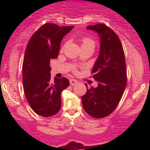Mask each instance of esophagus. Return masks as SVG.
I'll list each match as a JSON object with an SVG mask.
<instances>
[{"instance_id":"1","label":"esophagus","mask_w":150,"mask_h":150,"mask_svg":"<svg viewBox=\"0 0 150 150\" xmlns=\"http://www.w3.org/2000/svg\"><path fill=\"white\" fill-rule=\"evenodd\" d=\"M77 83V80H74V79H70V85L73 86V85H76Z\"/></svg>"}]
</instances>
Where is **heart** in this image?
Masks as SVG:
<instances>
[{
	"instance_id": "heart-1",
	"label": "heart",
	"mask_w": 150,
	"mask_h": 150,
	"mask_svg": "<svg viewBox=\"0 0 150 150\" xmlns=\"http://www.w3.org/2000/svg\"><path fill=\"white\" fill-rule=\"evenodd\" d=\"M81 46L82 47H88V46H92L94 48L95 43L92 39L89 37H83L81 39Z\"/></svg>"
}]
</instances>
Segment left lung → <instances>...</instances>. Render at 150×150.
Returning a JSON list of instances; mask_svg holds the SVG:
<instances>
[{
	"mask_svg": "<svg viewBox=\"0 0 150 150\" xmlns=\"http://www.w3.org/2000/svg\"><path fill=\"white\" fill-rule=\"evenodd\" d=\"M87 30L97 32L100 41L99 54L92 68L97 87L87 88L82 97L84 109L96 118L111 114L118 106L127 83L123 46L117 34L104 24L90 25Z\"/></svg>",
	"mask_w": 150,
	"mask_h": 150,
	"instance_id": "8db88e82",
	"label": "left lung"
}]
</instances>
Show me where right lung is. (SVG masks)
<instances>
[{"label":"right lung","instance_id":"right-lung-1","mask_svg":"<svg viewBox=\"0 0 150 150\" xmlns=\"http://www.w3.org/2000/svg\"><path fill=\"white\" fill-rule=\"evenodd\" d=\"M73 27L44 24L27 44L22 64L24 91L31 108L39 116H53L61 108V92L70 82L65 77H54L51 82L50 59L57 58L62 39Z\"/></svg>","mask_w":150,"mask_h":150}]
</instances>
